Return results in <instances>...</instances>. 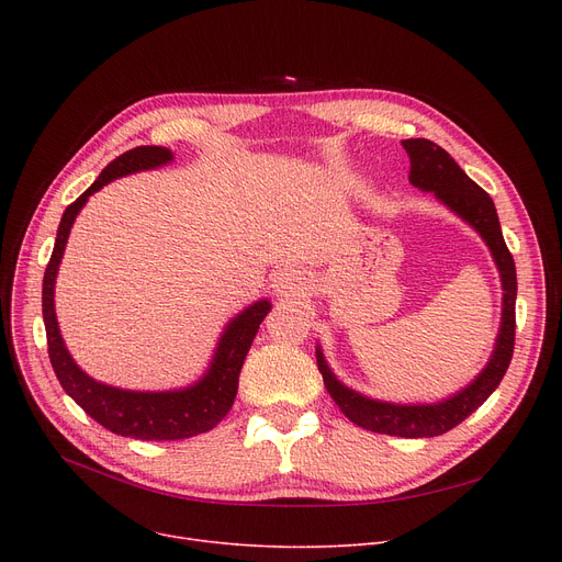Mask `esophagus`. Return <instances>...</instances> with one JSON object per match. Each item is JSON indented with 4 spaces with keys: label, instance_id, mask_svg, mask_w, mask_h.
Masks as SVG:
<instances>
[{
    "label": "esophagus",
    "instance_id": "34e87169",
    "mask_svg": "<svg viewBox=\"0 0 562 562\" xmlns=\"http://www.w3.org/2000/svg\"><path fill=\"white\" fill-rule=\"evenodd\" d=\"M273 289H276L278 293H282V296H289V293H296V291L303 289V278H301L296 271L282 269V271H278L276 278H273Z\"/></svg>",
    "mask_w": 562,
    "mask_h": 562
}]
</instances>
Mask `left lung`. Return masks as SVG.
I'll return each instance as SVG.
<instances>
[{
	"instance_id": "8db88e82",
	"label": "left lung",
	"mask_w": 562,
	"mask_h": 562,
	"mask_svg": "<svg viewBox=\"0 0 562 562\" xmlns=\"http://www.w3.org/2000/svg\"><path fill=\"white\" fill-rule=\"evenodd\" d=\"M401 143L409 157V184L430 193L469 227H474L496 263L504 299H501V326L494 339V350L483 371L467 387L435 403H392L350 390L328 367L321 344H316V364L323 375V385L352 424L371 432L419 439L437 437L456 428L492 396L501 378L506 375L515 348L517 273L515 259L501 234L492 198L474 180H469L456 159L437 143L428 138H407Z\"/></svg>"
}]
</instances>
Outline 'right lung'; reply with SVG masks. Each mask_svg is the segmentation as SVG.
<instances>
[{
    "instance_id": "obj_1",
    "label": "right lung",
    "mask_w": 562,
    "mask_h": 562,
    "mask_svg": "<svg viewBox=\"0 0 562 562\" xmlns=\"http://www.w3.org/2000/svg\"><path fill=\"white\" fill-rule=\"evenodd\" d=\"M172 159L175 155L168 147L157 145H140L113 159L100 172L98 180L64 212L43 278V321L47 333V352L58 382H61L66 394L88 417H93L106 430L132 439H187L216 428L229 412L236 390H239V373L259 330V323L271 312V301L261 299L232 316L218 337L210 367L195 382L180 390L138 392L113 387L88 375L72 360L56 321L54 286L58 263L64 259L75 218L83 210L88 198L109 182L117 180V177L140 170H155L170 164Z\"/></svg>"
}]
</instances>
